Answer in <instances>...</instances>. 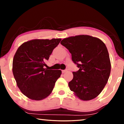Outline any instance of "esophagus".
I'll return each mask as SVG.
<instances>
[{"instance_id":"esophagus-1","label":"esophagus","mask_w":124,"mask_h":124,"mask_svg":"<svg viewBox=\"0 0 124 124\" xmlns=\"http://www.w3.org/2000/svg\"><path fill=\"white\" fill-rule=\"evenodd\" d=\"M67 71H68V70H62V73H66V72H67Z\"/></svg>"}]
</instances>
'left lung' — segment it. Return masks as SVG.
Listing matches in <instances>:
<instances>
[{"instance_id": "left-lung-1", "label": "left lung", "mask_w": 124, "mask_h": 124, "mask_svg": "<svg viewBox=\"0 0 124 124\" xmlns=\"http://www.w3.org/2000/svg\"><path fill=\"white\" fill-rule=\"evenodd\" d=\"M61 44L72 54L79 70L73 72L68 85L79 98L89 101L102 92L109 77L111 64L108 50L101 40L80 35L63 39Z\"/></svg>"}]
</instances>
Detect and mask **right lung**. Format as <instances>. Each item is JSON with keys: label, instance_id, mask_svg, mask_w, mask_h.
<instances>
[{"label": "right lung", "instance_id": "obj_1", "mask_svg": "<svg viewBox=\"0 0 124 124\" xmlns=\"http://www.w3.org/2000/svg\"><path fill=\"white\" fill-rule=\"evenodd\" d=\"M61 39H34L20 46L15 54L12 72L17 86L24 95L33 100L47 97L60 78L61 70L44 68L53 50Z\"/></svg>", "mask_w": 124, "mask_h": 124}]
</instances>
